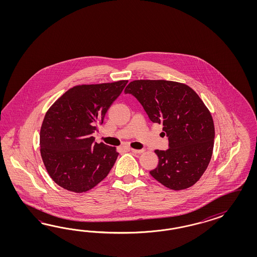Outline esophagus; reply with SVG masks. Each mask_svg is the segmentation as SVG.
I'll return each instance as SVG.
<instances>
[{
    "label": "esophagus",
    "instance_id": "34e87169",
    "mask_svg": "<svg viewBox=\"0 0 257 257\" xmlns=\"http://www.w3.org/2000/svg\"><path fill=\"white\" fill-rule=\"evenodd\" d=\"M130 151L132 152L133 154H142L145 150L141 149V150H137V149H130Z\"/></svg>",
    "mask_w": 257,
    "mask_h": 257
}]
</instances>
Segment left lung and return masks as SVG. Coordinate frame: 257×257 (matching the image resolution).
Wrapping results in <instances>:
<instances>
[{
    "label": "left lung",
    "mask_w": 257,
    "mask_h": 257,
    "mask_svg": "<svg viewBox=\"0 0 257 257\" xmlns=\"http://www.w3.org/2000/svg\"><path fill=\"white\" fill-rule=\"evenodd\" d=\"M151 121L163 124L167 151L156 150L159 162L150 174L173 190L192 187L207 169L213 154L215 127L208 108L189 86L166 80H135L126 86Z\"/></svg>",
    "instance_id": "left-lung-1"
}]
</instances>
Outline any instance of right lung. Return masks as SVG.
Returning a JSON list of instances; mask_svg holds the SVG:
<instances>
[{
    "label": "right lung",
    "instance_id": "obj_1",
    "mask_svg": "<svg viewBox=\"0 0 257 257\" xmlns=\"http://www.w3.org/2000/svg\"><path fill=\"white\" fill-rule=\"evenodd\" d=\"M127 83L73 86L47 111L39 136L40 154L59 187L82 193L107 176L118 153L115 147L94 142L92 134Z\"/></svg>",
    "mask_w": 257,
    "mask_h": 257
}]
</instances>
